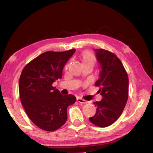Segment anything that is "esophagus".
I'll list each match as a JSON object with an SVG mask.
<instances>
[{"label":"esophagus","mask_w":153,"mask_h":153,"mask_svg":"<svg viewBox=\"0 0 153 153\" xmlns=\"http://www.w3.org/2000/svg\"><path fill=\"white\" fill-rule=\"evenodd\" d=\"M77 101L78 102H79V103H86L87 101L86 100H85L84 99H82V98H80V97H77Z\"/></svg>","instance_id":"obj_1"}]
</instances>
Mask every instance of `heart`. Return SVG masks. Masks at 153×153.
Wrapping results in <instances>:
<instances>
[{"label":"heart","instance_id":"b5f03b06","mask_svg":"<svg viewBox=\"0 0 153 153\" xmlns=\"http://www.w3.org/2000/svg\"><path fill=\"white\" fill-rule=\"evenodd\" d=\"M95 59L94 56H93L92 53L89 52H86V53H83L82 55V64H89L92 65L93 66L94 64Z\"/></svg>","mask_w":153,"mask_h":153}]
</instances>
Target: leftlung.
<instances>
[{"label":"left lung","instance_id":"obj_1","mask_svg":"<svg viewBox=\"0 0 153 153\" xmlns=\"http://www.w3.org/2000/svg\"><path fill=\"white\" fill-rule=\"evenodd\" d=\"M100 69L99 78L95 85L102 100L93 103L97 107L95 115L89 120L100 128L111 125L120 117L128 98V76L122 63L111 52L94 49Z\"/></svg>","mask_w":153,"mask_h":153}]
</instances>
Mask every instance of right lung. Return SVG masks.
<instances>
[{"mask_svg":"<svg viewBox=\"0 0 153 153\" xmlns=\"http://www.w3.org/2000/svg\"><path fill=\"white\" fill-rule=\"evenodd\" d=\"M76 49L45 52L23 69L19 81V96L29 118L38 128L55 131L67 119V108L76 102L72 94L62 95L53 82L62 78L65 65Z\"/></svg>","mask_w":153,"mask_h":153,"instance_id":"obj_1","label":"right lung"}]
</instances>
